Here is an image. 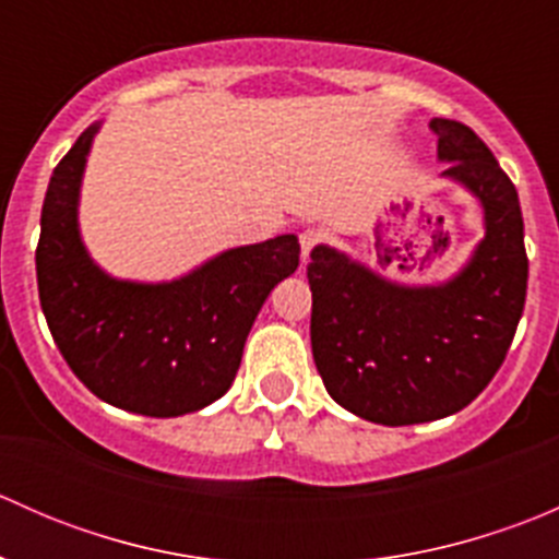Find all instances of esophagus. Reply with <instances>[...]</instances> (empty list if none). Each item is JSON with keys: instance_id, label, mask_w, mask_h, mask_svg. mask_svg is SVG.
<instances>
[{"instance_id": "1", "label": "esophagus", "mask_w": 559, "mask_h": 559, "mask_svg": "<svg viewBox=\"0 0 559 559\" xmlns=\"http://www.w3.org/2000/svg\"><path fill=\"white\" fill-rule=\"evenodd\" d=\"M321 240H324V233H321V229H313V227L302 229V233H300V248H302V259H308V253H311L313 248L321 243Z\"/></svg>"}]
</instances>
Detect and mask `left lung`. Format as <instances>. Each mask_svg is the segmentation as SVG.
<instances>
[{"instance_id":"8db88e82","label":"left lung","mask_w":559,"mask_h":559,"mask_svg":"<svg viewBox=\"0 0 559 559\" xmlns=\"http://www.w3.org/2000/svg\"><path fill=\"white\" fill-rule=\"evenodd\" d=\"M441 178L471 191L484 238L441 284L389 281L330 246L308 264L311 348L326 392L386 427L452 416L484 392L514 341L527 295L520 197L471 127L432 118Z\"/></svg>"}]
</instances>
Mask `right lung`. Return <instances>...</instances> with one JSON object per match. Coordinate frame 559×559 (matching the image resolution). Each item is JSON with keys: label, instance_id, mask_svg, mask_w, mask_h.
I'll list each match as a JSON object with an SVG mask.
<instances>
[{"label": "right lung", "instance_id": "right-lung-1", "mask_svg": "<svg viewBox=\"0 0 559 559\" xmlns=\"http://www.w3.org/2000/svg\"><path fill=\"white\" fill-rule=\"evenodd\" d=\"M99 121L56 165L45 191L37 289L72 373L129 414H194L233 386L253 319L300 264L295 235L227 248L162 284L107 275L81 238L78 205Z\"/></svg>", "mask_w": 559, "mask_h": 559}]
</instances>
